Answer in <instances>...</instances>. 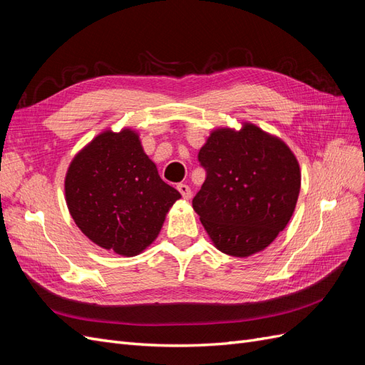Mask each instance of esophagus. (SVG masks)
I'll return each mask as SVG.
<instances>
[{
  "mask_svg": "<svg viewBox=\"0 0 365 365\" xmlns=\"http://www.w3.org/2000/svg\"><path fill=\"white\" fill-rule=\"evenodd\" d=\"M178 192L181 193L184 200H190V197H192V190L187 184H178Z\"/></svg>",
  "mask_w": 365,
  "mask_h": 365,
  "instance_id": "34e87169",
  "label": "esophagus"
}]
</instances>
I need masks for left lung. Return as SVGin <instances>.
I'll return each instance as SVG.
<instances>
[{"instance_id":"8db88e82","label":"left lung","mask_w":365,"mask_h":365,"mask_svg":"<svg viewBox=\"0 0 365 365\" xmlns=\"http://www.w3.org/2000/svg\"><path fill=\"white\" fill-rule=\"evenodd\" d=\"M197 160L207 176L192 204L213 245L233 257L269 247L300 193V165L289 146L244 121L240 129L210 132Z\"/></svg>"}]
</instances>
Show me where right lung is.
I'll list each match as a JSON object with an SVG mask.
<instances>
[{
  "label": "right lung",
  "instance_id": "1",
  "mask_svg": "<svg viewBox=\"0 0 365 365\" xmlns=\"http://www.w3.org/2000/svg\"><path fill=\"white\" fill-rule=\"evenodd\" d=\"M180 197L130 128L101 132L76 153L65 175V201L76 225L96 245L123 257L137 256L158 237Z\"/></svg>",
  "mask_w": 365,
  "mask_h": 365
}]
</instances>
